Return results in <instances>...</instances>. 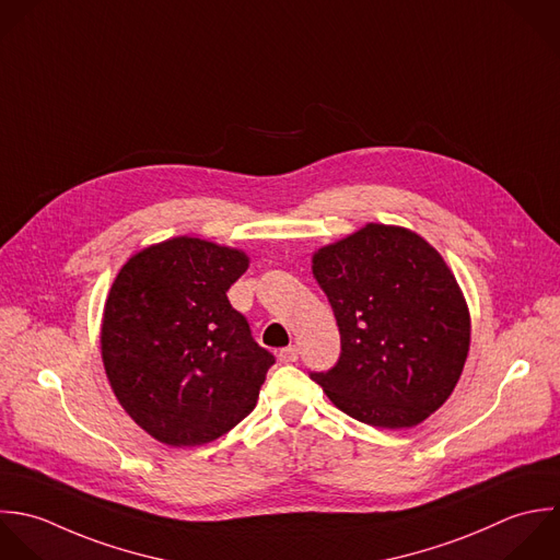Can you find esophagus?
<instances>
[{"instance_id":"1","label":"esophagus","mask_w":560,"mask_h":560,"mask_svg":"<svg viewBox=\"0 0 560 560\" xmlns=\"http://www.w3.org/2000/svg\"><path fill=\"white\" fill-rule=\"evenodd\" d=\"M279 360H281V362H285V364L296 362V360H299V349H296L294 345H290V347L281 349V351H279Z\"/></svg>"}]
</instances>
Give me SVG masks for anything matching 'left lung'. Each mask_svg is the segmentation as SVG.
Listing matches in <instances>:
<instances>
[{"label": "left lung", "mask_w": 560, "mask_h": 560, "mask_svg": "<svg viewBox=\"0 0 560 560\" xmlns=\"http://www.w3.org/2000/svg\"><path fill=\"white\" fill-rule=\"evenodd\" d=\"M312 272L340 329L336 366L310 373L331 404L386 430L436 412L471 342L467 301L439 250L408 229L366 224L318 248Z\"/></svg>", "instance_id": "8db88e82"}]
</instances>
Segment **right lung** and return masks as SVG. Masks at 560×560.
I'll list each match as a JSON object with an SVG mask.
<instances>
[{
  "label": "right lung",
  "instance_id": "1",
  "mask_svg": "<svg viewBox=\"0 0 560 560\" xmlns=\"http://www.w3.org/2000/svg\"><path fill=\"white\" fill-rule=\"evenodd\" d=\"M246 268V253L183 235L117 272L102 362L121 408L159 443L205 445L253 412L275 355L226 299Z\"/></svg>",
  "mask_w": 560,
  "mask_h": 560
}]
</instances>
